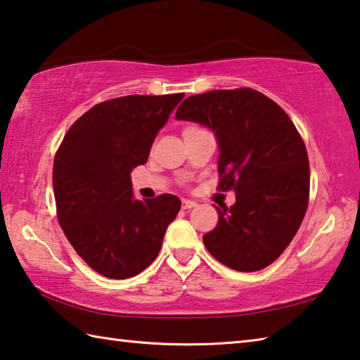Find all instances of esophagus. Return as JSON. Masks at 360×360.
Returning <instances> with one entry per match:
<instances>
[{
	"label": "esophagus",
	"mask_w": 360,
	"mask_h": 360,
	"mask_svg": "<svg viewBox=\"0 0 360 360\" xmlns=\"http://www.w3.org/2000/svg\"><path fill=\"white\" fill-rule=\"evenodd\" d=\"M195 206H197V201H193V200H182V207H184V209H192Z\"/></svg>",
	"instance_id": "esophagus-1"
}]
</instances>
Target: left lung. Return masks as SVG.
I'll return each instance as SVG.
<instances>
[{"mask_svg":"<svg viewBox=\"0 0 360 360\" xmlns=\"http://www.w3.org/2000/svg\"><path fill=\"white\" fill-rule=\"evenodd\" d=\"M176 120L212 130L219 188L236 193L233 206H215L219 224L202 236L207 252L234 271L264 269L290 245L309 206V155L297 129L282 107L250 88L187 97Z\"/></svg>","mask_w":360,"mask_h":360,"instance_id":"1","label":"left lung"}]
</instances>
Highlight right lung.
I'll list each match as a JSON object with an SVG mask.
<instances>
[{
  "instance_id": "add662e5",
  "label": "right lung",
  "mask_w": 360,
  "mask_h": 360,
  "mask_svg": "<svg viewBox=\"0 0 360 360\" xmlns=\"http://www.w3.org/2000/svg\"><path fill=\"white\" fill-rule=\"evenodd\" d=\"M184 94L124 96L72 124L58 148V221L75 252L108 278H130L158 258L181 200H136L130 173L148 162L154 139Z\"/></svg>"
}]
</instances>
